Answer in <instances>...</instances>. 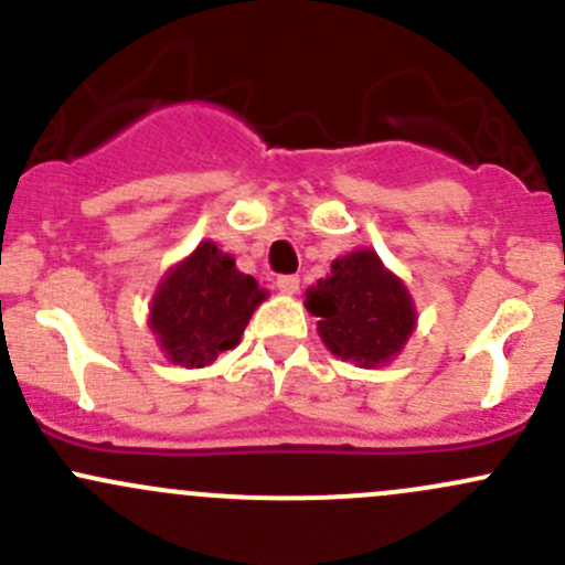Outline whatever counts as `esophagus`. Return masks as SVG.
<instances>
[{
    "instance_id": "obj_1",
    "label": "esophagus",
    "mask_w": 565,
    "mask_h": 565,
    "mask_svg": "<svg viewBox=\"0 0 565 565\" xmlns=\"http://www.w3.org/2000/svg\"><path fill=\"white\" fill-rule=\"evenodd\" d=\"M276 287H278V292H281V295H298L300 278L298 276H278Z\"/></svg>"
}]
</instances>
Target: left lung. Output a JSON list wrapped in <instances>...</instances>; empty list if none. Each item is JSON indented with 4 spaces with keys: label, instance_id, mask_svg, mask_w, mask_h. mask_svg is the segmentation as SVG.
<instances>
[{
    "label": "left lung",
    "instance_id": "obj_1",
    "mask_svg": "<svg viewBox=\"0 0 565 565\" xmlns=\"http://www.w3.org/2000/svg\"><path fill=\"white\" fill-rule=\"evenodd\" d=\"M306 309L319 317V335L335 358L366 369L396 358L418 319L404 281L372 248L335 259L306 292Z\"/></svg>",
    "mask_w": 565,
    "mask_h": 565
}]
</instances>
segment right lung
<instances>
[{"label": "right lung", "instance_id": "1", "mask_svg": "<svg viewBox=\"0 0 565 565\" xmlns=\"http://www.w3.org/2000/svg\"><path fill=\"white\" fill-rule=\"evenodd\" d=\"M267 298L254 276L215 243H199L158 284L150 306V330L177 366L202 369L218 352L241 344L256 306Z\"/></svg>", "mask_w": 565, "mask_h": 565}]
</instances>
